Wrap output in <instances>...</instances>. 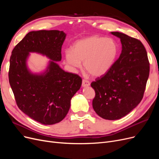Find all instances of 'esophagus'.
<instances>
[{"label": "esophagus", "mask_w": 159, "mask_h": 159, "mask_svg": "<svg viewBox=\"0 0 159 159\" xmlns=\"http://www.w3.org/2000/svg\"><path fill=\"white\" fill-rule=\"evenodd\" d=\"M89 85H90L89 81H88V80H83V81H82V87L85 88V87H88V86H89Z\"/></svg>", "instance_id": "obj_1"}]
</instances>
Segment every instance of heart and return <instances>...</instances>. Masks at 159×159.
<instances>
[{
    "instance_id": "1",
    "label": "heart",
    "mask_w": 159,
    "mask_h": 159,
    "mask_svg": "<svg viewBox=\"0 0 159 159\" xmlns=\"http://www.w3.org/2000/svg\"><path fill=\"white\" fill-rule=\"evenodd\" d=\"M118 53V44L113 38L92 36L77 41L72 50L66 52V60L75 69L80 68L84 62L85 70L98 78L112 68Z\"/></svg>"
}]
</instances>
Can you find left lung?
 I'll return each instance as SVG.
<instances>
[{"label": "left lung", "mask_w": 159, "mask_h": 159, "mask_svg": "<svg viewBox=\"0 0 159 159\" xmlns=\"http://www.w3.org/2000/svg\"><path fill=\"white\" fill-rule=\"evenodd\" d=\"M111 34L121 40V53L107 73L91 86L95 91L92 103L95 113L105 119L117 120L141 102L150 67L145 48L140 40L119 32Z\"/></svg>", "instance_id": "8db88e82"}]
</instances>
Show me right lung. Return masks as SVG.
Returning <instances> with one entry per match:
<instances>
[{
	"mask_svg": "<svg viewBox=\"0 0 159 159\" xmlns=\"http://www.w3.org/2000/svg\"><path fill=\"white\" fill-rule=\"evenodd\" d=\"M64 31L56 30L28 32L14 47L10 59L8 78L18 107L36 121L54 125L68 113L71 99L81 85L79 75L65 71L57 64L61 60ZM30 52L51 60L39 73L27 66Z\"/></svg>",
	"mask_w": 159,
	"mask_h": 159,
	"instance_id": "right-lung-1",
	"label": "right lung"
}]
</instances>
